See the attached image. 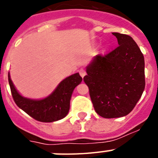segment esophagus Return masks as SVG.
<instances>
[{
    "instance_id": "esophagus-1",
    "label": "esophagus",
    "mask_w": 158,
    "mask_h": 158,
    "mask_svg": "<svg viewBox=\"0 0 158 158\" xmlns=\"http://www.w3.org/2000/svg\"><path fill=\"white\" fill-rule=\"evenodd\" d=\"M79 73H80V75H81V77H85L86 75L85 69H81L80 70H79Z\"/></svg>"
}]
</instances>
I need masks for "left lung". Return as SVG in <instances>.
Segmentation results:
<instances>
[{
    "instance_id": "left-lung-1",
    "label": "left lung",
    "mask_w": 158,
    "mask_h": 158,
    "mask_svg": "<svg viewBox=\"0 0 158 158\" xmlns=\"http://www.w3.org/2000/svg\"><path fill=\"white\" fill-rule=\"evenodd\" d=\"M118 46L94 58L84 81L96 112L103 118L128 115L142 96L145 85L144 56L130 35L113 32Z\"/></svg>"
}]
</instances>
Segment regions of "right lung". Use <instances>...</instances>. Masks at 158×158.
I'll return each instance as SVG.
<instances>
[{"instance_id":"1","label":"right lung","mask_w":158,"mask_h":158,"mask_svg":"<svg viewBox=\"0 0 158 158\" xmlns=\"http://www.w3.org/2000/svg\"><path fill=\"white\" fill-rule=\"evenodd\" d=\"M81 81L82 77L79 73H74L62 81L47 98L35 100L20 96L14 87L8 73V83L16 105L35 120L43 123L59 120L68 114L73 91Z\"/></svg>"}]
</instances>
